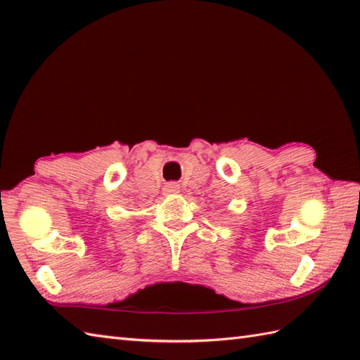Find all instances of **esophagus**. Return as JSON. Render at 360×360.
Returning <instances> with one entry per match:
<instances>
[{
  "label": "esophagus",
  "mask_w": 360,
  "mask_h": 360,
  "mask_svg": "<svg viewBox=\"0 0 360 360\" xmlns=\"http://www.w3.org/2000/svg\"><path fill=\"white\" fill-rule=\"evenodd\" d=\"M164 192L165 193H178L179 192V186L176 182H167L164 186Z\"/></svg>",
  "instance_id": "1"
}]
</instances>
